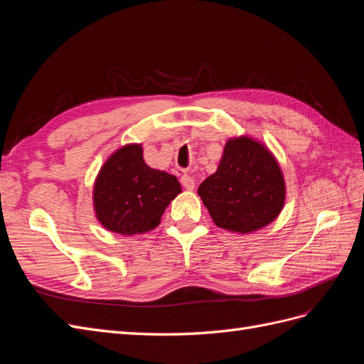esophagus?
Here are the masks:
<instances>
[{
    "label": "esophagus",
    "mask_w": 364,
    "mask_h": 364,
    "mask_svg": "<svg viewBox=\"0 0 364 364\" xmlns=\"http://www.w3.org/2000/svg\"><path fill=\"white\" fill-rule=\"evenodd\" d=\"M181 182L183 185V188H186V190L193 191L196 188V181H194L193 176H190V174H183L181 178Z\"/></svg>",
    "instance_id": "1"
}]
</instances>
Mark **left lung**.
Masks as SVG:
<instances>
[{
    "label": "left lung",
    "instance_id": "obj_1",
    "mask_svg": "<svg viewBox=\"0 0 364 364\" xmlns=\"http://www.w3.org/2000/svg\"><path fill=\"white\" fill-rule=\"evenodd\" d=\"M197 193L218 228L250 234L278 218L285 203V181L267 146L241 135L226 141L217 171Z\"/></svg>",
    "mask_w": 364,
    "mask_h": 364
}]
</instances>
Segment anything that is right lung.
Instances as JSON below:
<instances>
[{"instance_id":"1","label":"right lung","mask_w":364,"mask_h":364,"mask_svg":"<svg viewBox=\"0 0 364 364\" xmlns=\"http://www.w3.org/2000/svg\"><path fill=\"white\" fill-rule=\"evenodd\" d=\"M179 193L176 176L150 168L141 144H126L106 159L97 174L92 190L95 217L111 232L146 234L159 226L165 208Z\"/></svg>"}]
</instances>
